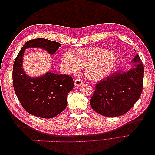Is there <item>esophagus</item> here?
<instances>
[{
	"label": "esophagus",
	"mask_w": 155,
	"mask_h": 155,
	"mask_svg": "<svg viewBox=\"0 0 155 155\" xmlns=\"http://www.w3.org/2000/svg\"><path fill=\"white\" fill-rule=\"evenodd\" d=\"M83 81L81 79H76L74 80V85L76 87H79L83 85Z\"/></svg>",
	"instance_id": "esophagus-1"
}]
</instances>
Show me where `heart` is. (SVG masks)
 <instances>
[{
    "label": "heart",
    "instance_id": "obj_1",
    "mask_svg": "<svg viewBox=\"0 0 155 155\" xmlns=\"http://www.w3.org/2000/svg\"><path fill=\"white\" fill-rule=\"evenodd\" d=\"M118 61L116 54L101 47L79 48L72 54L66 52L62 56L61 63L68 73H76L80 68L88 79L100 81L107 78L115 68Z\"/></svg>",
    "mask_w": 155,
    "mask_h": 155
}]
</instances>
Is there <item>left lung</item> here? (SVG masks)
<instances>
[{
	"label": "left lung",
	"instance_id": "1",
	"mask_svg": "<svg viewBox=\"0 0 155 155\" xmlns=\"http://www.w3.org/2000/svg\"><path fill=\"white\" fill-rule=\"evenodd\" d=\"M129 71H117L96 84L90 100L92 109L103 116L116 117L127 112L138 101L143 89L144 68L138 54Z\"/></svg>",
	"mask_w": 155,
	"mask_h": 155
}]
</instances>
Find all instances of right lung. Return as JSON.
Here are the masks:
<instances>
[{"label":"right lung","instance_id":"1","mask_svg":"<svg viewBox=\"0 0 155 155\" xmlns=\"http://www.w3.org/2000/svg\"><path fill=\"white\" fill-rule=\"evenodd\" d=\"M59 46V43L43 38L30 40L22 46L13 63V85L18 99L26 112L40 118H54L65 109L67 95L74 87L73 78L51 72L31 78L23 70V55L25 49L34 47L54 54Z\"/></svg>","mask_w":155,"mask_h":155}]
</instances>
